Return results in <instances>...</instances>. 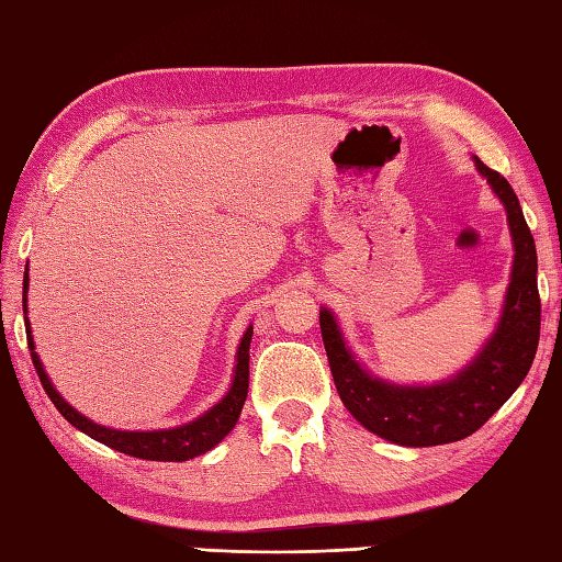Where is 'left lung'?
I'll list each match as a JSON object with an SVG mask.
<instances>
[{
	"instance_id": "obj_1",
	"label": "left lung",
	"mask_w": 562,
	"mask_h": 562,
	"mask_svg": "<svg viewBox=\"0 0 562 562\" xmlns=\"http://www.w3.org/2000/svg\"><path fill=\"white\" fill-rule=\"evenodd\" d=\"M506 207L516 247L514 271L499 327L477 359L436 386H394L369 376L342 342L330 311H321V333L337 394L367 430L396 446H446L472 436L499 411L533 364L541 337L536 241L528 229L514 188L502 173L474 158Z\"/></svg>"
}]
</instances>
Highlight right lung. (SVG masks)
<instances>
[{
  "mask_svg": "<svg viewBox=\"0 0 562 562\" xmlns=\"http://www.w3.org/2000/svg\"><path fill=\"white\" fill-rule=\"evenodd\" d=\"M26 289H29V277L24 273V321H26ZM26 340H29V349H31V362H34L41 384H44L48 398L53 401V406L60 411V416L68 423H72L78 430L88 432L90 438L100 440L102 446L120 450L124 454H132V458H139V460L183 462V460H193V458H198V454H203L207 450H213L217 442L225 438L232 428H235L241 406H245V401H247L251 327H247V333L239 342L235 381H232V389L227 391V396L222 398L217 406L203 413V416L195 418L193 423H188V426L173 428V430H149V432L112 430V428L98 426V423H92L85 416H80L76 408L68 406L66 401L60 398L58 391L53 389V384L48 381L44 367H41V359L34 352V337H31L29 321H26Z\"/></svg>",
  "mask_w": 562,
  "mask_h": 562,
  "instance_id": "obj_1",
  "label": "right lung"
}]
</instances>
